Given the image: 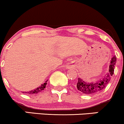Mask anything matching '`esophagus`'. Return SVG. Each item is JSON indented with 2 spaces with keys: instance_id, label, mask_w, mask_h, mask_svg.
Instances as JSON below:
<instances>
[{
  "instance_id": "esophagus-1",
  "label": "esophagus",
  "mask_w": 124,
  "mask_h": 124,
  "mask_svg": "<svg viewBox=\"0 0 124 124\" xmlns=\"http://www.w3.org/2000/svg\"><path fill=\"white\" fill-rule=\"evenodd\" d=\"M68 68H72V65L71 64H69V65H68Z\"/></svg>"
}]
</instances>
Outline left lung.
I'll list each match as a JSON object with an SVG mask.
<instances>
[{
  "instance_id": "left-lung-1",
  "label": "left lung",
  "mask_w": 124,
  "mask_h": 124,
  "mask_svg": "<svg viewBox=\"0 0 124 124\" xmlns=\"http://www.w3.org/2000/svg\"><path fill=\"white\" fill-rule=\"evenodd\" d=\"M116 61V58L114 56L112 57L109 64V72L100 80L94 82H88L81 78H78V82L76 85V87L78 90L85 94H94L103 90L110 82L111 78L114 72V67Z\"/></svg>"
}]
</instances>
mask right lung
Wrapping results in <instances>:
<instances>
[{"label": "right lung", "mask_w": 124, "mask_h": 124, "mask_svg": "<svg viewBox=\"0 0 124 124\" xmlns=\"http://www.w3.org/2000/svg\"><path fill=\"white\" fill-rule=\"evenodd\" d=\"M47 82H48V80L45 81V83L42 84L40 86L36 88L35 89H34V90H31V91H29V92H23V93H26V94H37V93H40L41 91L43 90H44V89L45 88L46 85H47Z\"/></svg>", "instance_id": "1"}]
</instances>
